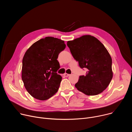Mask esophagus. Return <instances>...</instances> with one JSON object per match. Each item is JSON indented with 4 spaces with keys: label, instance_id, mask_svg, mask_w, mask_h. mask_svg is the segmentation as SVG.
<instances>
[{
    "label": "esophagus",
    "instance_id": "esophagus-1",
    "mask_svg": "<svg viewBox=\"0 0 132 132\" xmlns=\"http://www.w3.org/2000/svg\"><path fill=\"white\" fill-rule=\"evenodd\" d=\"M69 74H68V73H64V76H65V77H68L69 76Z\"/></svg>",
    "mask_w": 132,
    "mask_h": 132
}]
</instances>
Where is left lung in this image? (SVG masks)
I'll list each match as a JSON object with an SVG mask.
<instances>
[{"mask_svg":"<svg viewBox=\"0 0 132 132\" xmlns=\"http://www.w3.org/2000/svg\"><path fill=\"white\" fill-rule=\"evenodd\" d=\"M74 59L81 68L88 69L75 84L77 90L88 96H95L104 90L112 77V59L103 44L95 37L83 35L67 43Z\"/></svg>","mask_w":132,"mask_h":132,"instance_id":"obj_1","label":"left lung"}]
</instances>
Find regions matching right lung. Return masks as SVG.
Here are the masks:
<instances>
[{
  "label": "right lung",
  "mask_w": 132,
  "mask_h": 132,
  "mask_svg": "<svg viewBox=\"0 0 132 132\" xmlns=\"http://www.w3.org/2000/svg\"><path fill=\"white\" fill-rule=\"evenodd\" d=\"M65 47L64 41L48 36L35 42L26 51L22 79L33 98L46 100L57 92L62 77L56 72L60 67L57 59Z\"/></svg>",
  "instance_id": "add662e5"
}]
</instances>
